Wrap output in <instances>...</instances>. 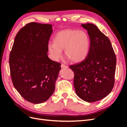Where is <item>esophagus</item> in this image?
<instances>
[{
    "instance_id": "1",
    "label": "esophagus",
    "mask_w": 127,
    "mask_h": 127,
    "mask_svg": "<svg viewBox=\"0 0 127 127\" xmlns=\"http://www.w3.org/2000/svg\"><path fill=\"white\" fill-rule=\"evenodd\" d=\"M61 68H68V66H66V65L63 64H61Z\"/></svg>"
}]
</instances>
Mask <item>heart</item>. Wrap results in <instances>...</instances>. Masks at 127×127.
<instances>
[{"label":"heart","instance_id":"b5f03b06","mask_svg":"<svg viewBox=\"0 0 127 127\" xmlns=\"http://www.w3.org/2000/svg\"><path fill=\"white\" fill-rule=\"evenodd\" d=\"M53 43H49L48 51L51 59L58 61L65 56L74 63L82 62L90 52L91 40L85 31L66 29L58 32L54 37Z\"/></svg>","mask_w":127,"mask_h":127}]
</instances>
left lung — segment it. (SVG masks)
Listing matches in <instances>:
<instances>
[{"mask_svg": "<svg viewBox=\"0 0 127 127\" xmlns=\"http://www.w3.org/2000/svg\"><path fill=\"white\" fill-rule=\"evenodd\" d=\"M91 40L90 52L82 62L71 65L77 95L88 102L100 100L114 86L116 58L110 41L92 23L82 24Z\"/></svg>", "mask_w": 127, "mask_h": 127, "instance_id": "left-lung-1", "label": "left lung"}]
</instances>
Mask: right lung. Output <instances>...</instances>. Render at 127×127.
Returning <instances> with one entry per match:
<instances>
[{"label":"right lung","mask_w":127,"mask_h":127,"mask_svg":"<svg viewBox=\"0 0 127 127\" xmlns=\"http://www.w3.org/2000/svg\"><path fill=\"white\" fill-rule=\"evenodd\" d=\"M52 25L28 23L18 32L9 57L11 77L16 90L33 104L48 100L55 90L61 64L50 59L48 45Z\"/></svg>","instance_id":"right-lung-1"}]
</instances>
